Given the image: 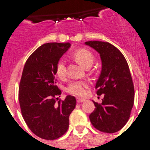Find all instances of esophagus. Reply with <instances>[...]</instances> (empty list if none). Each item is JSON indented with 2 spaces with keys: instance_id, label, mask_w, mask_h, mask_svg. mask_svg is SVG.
<instances>
[{
  "instance_id": "obj_1",
  "label": "esophagus",
  "mask_w": 150,
  "mask_h": 150,
  "mask_svg": "<svg viewBox=\"0 0 150 150\" xmlns=\"http://www.w3.org/2000/svg\"><path fill=\"white\" fill-rule=\"evenodd\" d=\"M76 101H77L78 103H82V102L85 101V99L80 98H76Z\"/></svg>"
}]
</instances>
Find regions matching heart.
<instances>
[{"label": "heart", "mask_w": 150, "mask_h": 150, "mask_svg": "<svg viewBox=\"0 0 150 150\" xmlns=\"http://www.w3.org/2000/svg\"><path fill=\"white\" fill-rule=\"evenodd\" d=\"M74 57L82 66L87 68L92 65L94 62V56L91 52L85 49H79L74 53ZM56 74L60 78L66 76L65 60L61 59L56 66ZM88 87V83L84 80H74L71 82L66 88V91L75 96H83L86 94V89Z\"/></svg>", "instance_id": "b5f03b06"}]
</instances>
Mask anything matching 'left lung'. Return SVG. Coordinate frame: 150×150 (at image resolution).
<instances>
[{
  "label": "left lung",
  "instance_id": "1",
  "mask_svg": "<svg viewBox=\"0 0 150 150\" xmlns=\"http://www.w3.org/2000/svg\"><path fill=\"white\" fill-rule=\"evenodd\" d=\"M85 44L100 54L102 68L96 85L97 95H104L101 104L94 102L95 110L89 115L96 129L115 133L125 126L134 100V88L126 59L113 45L102 41H87Z\"/></svg>",
  "mask_w": 150,
  "mask_h": 150
}]
</instances>
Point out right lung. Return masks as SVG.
I'll list each match as a JSON object with an SVG mask.
<instances>
[{
    "instance_id": "1",
    "label": "right lung",
    "mask_w": 150,
    "mask_h": 150,
    "mask_svg": "<svg viewBox=\"0 0 150 150\" xmlns=\"http://www.w3.org/2000/svg\"><path fill=\"white\" fill-rule=\"evenodd\" d=\"M71 46L69 43H45L29 56L24 66L18 87L21 112L30 130L45 140H55L69 127V116L76 107V98H59L56 86L57 64Z\"/></svg>"
}]
</instances>
